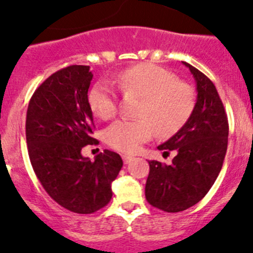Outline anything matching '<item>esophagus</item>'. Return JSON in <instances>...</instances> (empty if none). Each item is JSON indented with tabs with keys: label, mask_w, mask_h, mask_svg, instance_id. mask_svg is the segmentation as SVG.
I'll return each instance as SVG.
<instances>
[{
	"label": "esophagus",
	"mask_w": 253,
	"mask_h": 253,
	"mask_svg": "<svg viewBox=\"0 0 253 253\" xmlns=\"http://www.w3.org/2000/svg\"><path fill=\"white\" fill-rule=\"evenodd\" d=\"M132 159H133V157H132V156H129V155H124L122 156V160H124V162L125 164H129V162L132 161Z\"/></svg>",
	"instance_id": "1"
}]
</instances>
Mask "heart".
<instances>
[{"label": "heart", "instance_id": "b5f03b06", "mask_svg": "<svg viewBox=\"0 0 253 253\" xmlns=\"http://www.w3.org/2000/svg\"><path fill=\"white\" fill-rule=\"evenodd\" d=\"M115 82L125 94L141 97L136 110L140 119L117 120L105 131L107 145L120 152H136L156 131L164 137L176 133L195 110L196 94L192 86L180 81L173 72L161 66H132L120 72ZM88 103L94 115L102 120L113 117L119 107L115 88L106 81L92 87Z\"/></svg>", "mask_w": 253, "mask_h": 253}]
</instances>
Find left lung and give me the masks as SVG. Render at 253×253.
Listing matches in <instances>:
<instances>
[{
	"mask_svg": "<svg viewBox=\"0 0 253 253\" xmlns=\"http://www.w3.org/2000/svg\"><path fill=\"white\" fill-rule=\"evenodd\" d=\"M190 68L197 86V101L192 115L159 150L177 155L171 165L148 161L146 200L165 212L190 209L206 196L222 169L228 142V120L213 82L201 71Z\"/></svg>",
	"mask_w": 253,
	"mask_h": 253,
	"instance_id": "left-lung-1",
	"label": "left lung"
}]
</instances>
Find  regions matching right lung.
Here are the masks:
<instances>
[{
  "label": "right lung",
  "instance_id": "1",
  "mask_svg": "<svg viewBox=\"0 0 253 253\" xmlns=\"http://www.w3.org/2000/svg\"><path fill=\"white\" fill-rule=\"evenodd\" d=\"M89 66L72 65L42 82L31 97L26 116L30 161L49 197L63 209L88 214L112 197L111 183L122 169L119 153L105 150L94 161L81 155L92 137L93 117L88 103Z\"/></svg>",
  "mask_w": 253,
  "mask_h": 253
}]
</instances>
